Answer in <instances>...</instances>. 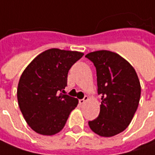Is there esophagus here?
I'll list each match as a JSON object with an SVG mask.
<instances>
[{"instance_id": "1", "label": "esophagus", "mask_w": 155, "mask_h": 155, "mask_svg": "<svg viewBox=\"0 0 155 155\" xmlns=\"http://www.w3.org/2000/svg\"><path fill=\"white\" fill-rule=\"evenodd\" d=\"M87 99H88V97H87V96H84V98H82V99H80V100H79V103H80L81 104H85V103H86V101H87Z\"/></svg>"}]
</instances>
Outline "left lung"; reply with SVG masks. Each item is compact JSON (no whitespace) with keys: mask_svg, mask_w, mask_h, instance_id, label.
<instances>
[{"mask_svg":"<svg viewBox=\"0 0 155 155\" xmlns=\"http://www.w3.org/2000/svg\"><path fill=\"white\" fill-rule=\"evenodd\" d=\"M85 57L96 67L97 92L102 96L99 116L88 125L102 137H112L127 128L137 110L140 80L132 65L115 52L96 51Z\"/></svg>","mask_w":155,"mask_h":155,"instance_id":"obj_1","label":"left lung"}]
</instances>
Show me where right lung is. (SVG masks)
I'll list each match as a JSON object with an SVG mask.
<instances>
[{"label": "right lung", "instance_id": "1", "mask_svg": "<svg viewBox=\"0 0 155 155\" xmlns=\"http://www.w3.org/2000/svg\"><path fill=\"white\" fill-rule=\"evenodd\" d=\"M83 56L82 52L59 50L45 51L29 64L22 74L17 100L23 117L33 131L42 135L60 132L78 100L64 93L68 74Z\"/></svg>", "mask_w": 155, "mask_h": 155}]
</instances>
